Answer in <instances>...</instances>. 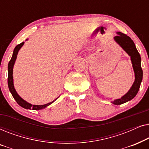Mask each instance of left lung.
Segmentation results:
<instances>
[{
	"instance_id": "1",
	"label": "left lung",
	"mask_w": 149,
	"mask_h": 149,
	"mask_svg": "<svg viewBox=\"0 0 149 149\" xmlns=\"http://www.w3.org/2000/svg\"><path fill=\"white\" fill-rule=\"evenodd\" d=\"M117 35L114 37V40L130 56L134 75H135V81L130 90L121 98L116 99L111 102L113 104L119 105L131 100L136 96L142 81L143 72L141 68V58L133 40L130 36L122 32H117Z\"/></svg>"
}]
</instances>
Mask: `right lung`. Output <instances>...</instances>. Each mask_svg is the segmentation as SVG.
<instances>
[{
    "mask_svg": "<svg viewBox=\"0 0 149 149\" xmlns=\"http://www.w3.org/2000/svg\"><path fill=\"white\" fill-rule=\"evenodd\" d=\"M27 40L28 39H26V40ZM24 42L17 45L15 47L13 50V56H12L11 60L9 61V64H8V87H9V89L12 95H13V98L15 100V101L17 102V103L20 106V107H23L24 109H30V110L32 109V110H35V111L43 109L47 107L48 106L52 104L53 102H54L56 101L58 97H57L56 99H55L54 101L51 102L49 103L45 104L34 105L29 102H26V100H24L23 98H22V97L19 95V94L17 93L15 87H14L13 77V66H14V64H15L16 59H17V56L18 52H19L20 49L22 48V47L24 45Z\"/></svg>",
    "mask_w": 149,
    "mask_h": 149,
    "instance_id": "1",
    "label": "right lung"
}]
</instances>
